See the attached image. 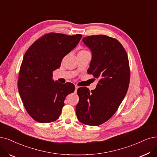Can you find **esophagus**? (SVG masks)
Listing matches in <instances>:
<instances>
[{
	"label": "esophagus",
	"mask_w": 157,
	"mask_h": 157,
	"mask_svg": "<svg viewBox=\"0 0 157 157\" xmlns=\"http://www.w3.org/2000/svg\"><path fill=\"white\" fill-rule=\"evenodd\" d=\"M75 93H76V92H77V89L78 88V87L77 86H75Z\"/></svg>",
	"instance_id": "1"
}]
</instances>
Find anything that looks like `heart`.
Wrapping results in <instances>:
<instances>
[{"label": "heart", "instance_id": "obj_1", "mask_svg": "<svg viewBox=\"0 0 157 157\" xmlns=\"http://www.w3.org/2000/svg\"><path fill=\"white\" fill-rule=\"evenodd\" d=\"M79 53H89V52H87V51H86V50H82V51L79 52Z\"/></svg>", "mask_w": 157, "mask_h": 157}]
</instances>
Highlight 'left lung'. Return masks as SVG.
Here are the masks:
<instances>
[{"label": "left lung", "mask_w": 157, "mask_h": 157, "mask_svg": "<svg viewBox=\"0 0 157 157\" xmlns=\"http://www.w3.org/2000/svg\"><path fill=\"white\" fill-rule=\"evenodd\" d=\"M91 52L89 74L98 78L95 90H77L78 120L88 126H99L115 114L128 90L130 71L128 55L117 39L104 35L84 37Z\"/></svg>", "instance_id": "8db88e82"}]
</instances>
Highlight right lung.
<instances>
[{"mask_svg": "<svg viewBox=\"0 0 157 157\" xmlns=\"http://www.w3.org/2000/svg\"><path fill=\"white\" fill-rule=\"evenodd\" d=\"M82 35L50 33L36 40L25 53L20 68L18 90L24 108L35 121L54 122L59 118L66 97L75 91L72 83L53 80V71L78 44Z\"/></svg>", "mask_w": 157, "mask_h": 157, "instance_id": "add662e5", "label": "right lung"}]
</instances>
